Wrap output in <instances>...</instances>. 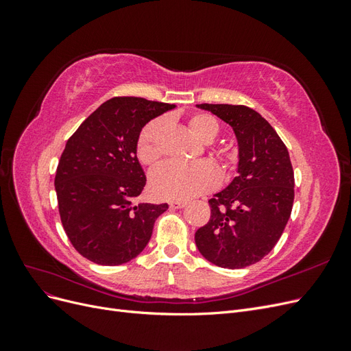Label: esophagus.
Returning a JSON list of instances; mask_svg holds the SVG:
<instances>
[{"label":"esophagus","mask_w":351,"mask_h":351,"mask_svg":"<svg viewBox=\"0 0 351 351\" xmlns=\"http://www.w3.org/2000/svg\"><path fill=\"white\" fill-rule=\"evenodd\" d=\"M187 205L186 200H171L169 202V208L171 209H180V208H184Z\"/></svg>","instance_id":"1"}]
</instances>
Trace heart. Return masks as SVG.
I'll use <instances>...</instances> for the list:
<instances>
[{"mask_svg":"<svg viewBox=\"0 0 351 351\" xmlns=\"http://www.w3.org/2000/svg\"><path fill=\"white\" fill-rule=\"evenodd\" d=\"M165 120L156 119L145 125L136 145V154L139 161L146 167H154L162 156L161 139L165 130ZM187 127L197 141L204 143L214 142L219 133V124L214 117L204 112L193 114L187 120ZM214 159L221 174L230 177L237 167L239 154L230 145L212 147ZM218 173L206 161L195 164H167L159 167L151 174V192L154 196L167 200H186L206 193L217 187Z\"/></svg>","mask_w":351,"mask_h":351,"instance_id":"heart-1","label":"heart"}]
</instances>
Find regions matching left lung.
Instances as JSON below:
<instances>
[{
  "instance_id": "obj_1",
  "label": "left lung",
  "mask_w": 351,
  "mask_h": 351,
  "mask_svg": "<svg viewBox=\"0 0 351 351\" xmlns=\"http://www.w3.org/2000/svg\"><path fill=\"white\" fill-rule=\"evenodd\" d=\"M228 123L239 141V176L209 199L210 218L195 232L202 256L240 269L274 249L291 215L294 171L274 127L244 105L199 104Z\"/></svg>"
}]
</instances>
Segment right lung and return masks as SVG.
Listing matches in <instances>:
<instances>
[{"label":"right lung","instance_id":"right-lung-1","mask_svg":"<svg viewBox=\"0 0 351 351\" xmlns=\"http://www.w3.org/2000/svg\"><path fill=\"white\" fill-rule=\"evenodd\" d=\"M176 105L136 97L104 102L71 134L56 174L62 228L83 258L115 267L151 240L167 204H134L146 184L136 145L143 125Z\"/></svg>","mask_w":351,"mask_h":351}]
</instances>
